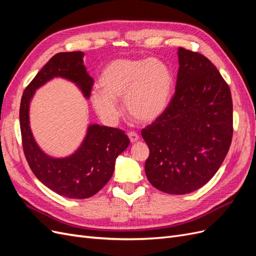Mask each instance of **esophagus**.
Instances as JSON below:
<instances>
[{
	"instance_id": "esophagus-1",
	"label": "esophagus",
	"mask_w": 256,
	"mask_h": 256,
	"mask_svg": "<svg viewBox=\"0 0 256 256\" xmlns=\"http://www.w3.org/2000/svg\"><path fill=\"white\" fill-rule=\"evenodd\" d=\"M128 136L130 138L131 143H134L138 140V134L136 132H134V131H130V132L128 134Z\"/></svg>"
}]
</instances>
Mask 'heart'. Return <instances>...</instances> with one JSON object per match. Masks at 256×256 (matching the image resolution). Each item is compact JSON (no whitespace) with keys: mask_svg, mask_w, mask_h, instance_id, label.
<instances>
[{"mask_svg":"<svg viewBox=\"0 0 256 256\" xmlns=\"http://www.w3.org/2000/svg\"><path fill=\"white\" fill-rule=\"evenodd\" d=\"M98 88L100 92H94L90 100L100 116L118 118L116 100L124 97L131 118L150 122L164 114L171 102L174 76L170 67L158 60H115L100 74Z\"/></svg>","mask_w":256,"mask_h":256,"instance_id":"heart-1","label":"heart"}]
</instances>
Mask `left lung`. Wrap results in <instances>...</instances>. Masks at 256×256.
I'll use <instances>...</instances> for the list:
<instances>
[{
    "label": "left lung",
    "mask_w": 256,
    "mask_h": 256,
    "mask_svg": "<svg viewBox=\"0 0 256 256\" xmlns=\"http://www.w3.org/2000/svg\"><path fill=\"white\" fill-rule=\"evenodd\" d=\"M175 92L166 110L142 129L150 147L147 180L170 194H187L212 180L233 138L228 84L203 54L178 49Z\"/></svg>",
    "instance_id": "obj_1"
}]
</instances>
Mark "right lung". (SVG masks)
Returning <instances> with one entry per match:
<instances>
[{"label": "right lung", "mask_w": 256, "mask_h": 256, "mask_svg": "<svg viewBox=\"0 0 256 256\" xmlns=\"http://www.w3.org/2000/svg\"><path fill=\"white\" fill-rule=\"evenodd\" d=\"M83 56L74 51L52 56L23 92L19 112L23 152L30 170L49 189L69 198H88L102 190L114 172L116 158L130 143L118 128L90 125L80 148L67 158L49 157L36 144L28 122L30 98L54 76L74 82L88 98L94 82L83 65Z\"/></svg>", "instance_id": "add662e5"}]
</instances>
